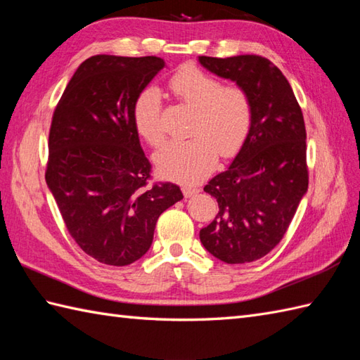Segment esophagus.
I'll list each match as a JSON object with an SVG mask.
<instances>
[{
	"label": "esophagus",
	"mask_w": 360,
	"mask_h": 360,
	"mask_svg": "<svg viewBox=\"0 0 360 360\" xmlns=\"http://www.w3.org/2000/svg\"><path fill=\"white\" fill-rule=\"evenodd\" d=\"M182 192H184L186 198H192L195 196L198 192H200V188L198 187H192V186H182Z\"/></svg>",
	"instance_id": "1"
}]
</instances>
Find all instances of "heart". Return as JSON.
<instances>
[{
	"instance_id": "obj_1",
	"label": "heart",
	"mask_w": 360,
	"mask_h": 360,
	"mask_svg": "<svg viewBox=\"0 0 360 360\" xmlns=\"http://www.w3.org/2000/svg\"><path fill=\"white\" fill-rule=\"evenodd\" d=\"M174 97L195 108L188 134L192 139L172 142L156 155L159 172L167 178L196 182L221 158H231L246 142L254 124V102L246 88L223 85L196 66H186L168 80ZM162 98L156 88H145L133 105L134 127L151 147L165 141Z\"/></svg>"
}]
</instances>
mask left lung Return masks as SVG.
Here are the masks:
<instances>
[{"mask_svg": "<svg viewBox=\"0 0 360 360\" xmlns=\"http://www.w3.org/2000/svg\"><path fill=\"white\" fill-rule=\"evenodd\" d=\"M200 62L246 88L254 102L246 142L231 167L204 187L219 212L200 238L221 262L250 263L283 240L308 190L303 112L285 75L264 57L201 56Z\"/></svg>", "mask_w": 360, "mask_h": 360, "instance_id": "obj_1", "label": "left lung"}]
</instances>
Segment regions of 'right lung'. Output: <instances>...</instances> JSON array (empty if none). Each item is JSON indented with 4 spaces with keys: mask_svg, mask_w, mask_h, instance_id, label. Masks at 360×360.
Segmentation results:
<instances>
[{
    "mask_svg": "<svg viewBox=\"0 0 360 360\" xmlns=\"http://www.w3.org/2000/svg\"><path fill=\"white\" fill-rule=\"evenodd\" d=\"M164 58L94 56L85 60L53 111L46 184L79 248L110 266L147 254L160 213L181 201L172 182H151L133 120L141 91Z\"/></svg>",
    "mask_w": 360,
    "mask_h": 360,
    "instance_id": "add662e5",
    "label": "right lung"
}]
</instances>
